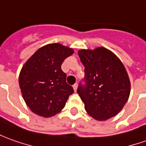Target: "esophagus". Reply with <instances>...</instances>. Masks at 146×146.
Here are the masks:
<instances>
[{
  "mask_svg": "<svg viewBox=\"0 0 146 146\" xmlns=\"http://www.w3.org/2000/svg\"><path fill=\"white\" fill-rule=\"evenodd\" d=\"M73 90H74V91L76 92L77 91V89H78V84L76 83V84H74L73 86Z\"/></svg>",
  "mask_w": 146,
  "mask_h": 146,
  "instance_id": "obj_1",
  "label": "esophagus"
}]
</instances>
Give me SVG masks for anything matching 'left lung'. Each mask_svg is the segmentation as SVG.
Here are the masks:
<instances>
[{
    "mask_svg": "<svg viewBox=\"0 0 146 146\" xmlns=\"http://www.w3.org/2000/svg\"><path fill=\"white\" fill-rule=\"evenodd\" d=\"M85 67L86 86L77 92L86 112L94 119L111 118L123 109L131 91L128 73L121 60L103 47L78 51Z\"/></svg>",
    "mask_w": 146,
    "mask_h": 146,
    "instance_id": "obj_1",
    "label": "left lung"
}]
</instances>
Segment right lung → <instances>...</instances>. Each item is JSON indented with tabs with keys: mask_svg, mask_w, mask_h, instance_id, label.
Returning a JSON list of instances; mask_svg holds the SVG:
<instances>
[{
	"mask_svg": "<svg viewBox=\"0 0 146 146\" xmlns=\"http://www.w3.org/2000/svg\"><path fill=\"white\" fill-rule=\"evenodd\" d=\"M73 48L49 43L38 49L24 64L19 74V86L30 110L45 118L59 113L73 89L66 82L61 64L73 55Z\"/></svg>",
	"mask_w": 146,
	"mask_h": 146,
	"instance_id": "1",
	"label": "right lung"
}]
</instances>
